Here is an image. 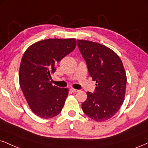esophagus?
<instances>
[{"label":"esophagus","mask_w":148,"mask_h":148,"mask_svg":"<svg viewBox=\"0 0 148 148\" xmlns=\"http://www.w3.org/2000/svg\"><path fill=\"white\" fill-rule=\"evenodd\" d=\"M70 90L71 91V92H78V91H79V90H77V89H74V88H70Z\"/></svg>","instance_id":"34e87169"}]
</instances>
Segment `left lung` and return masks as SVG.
<instances>
[{"instance_id":"1","label":"left lung","mask_w":148,"mask_h":148,"mask_svg":"<svg viewBox=\"0 0 148 148\" xmlns=\"http://www.w3.org/2000/svg\"><path fill=\"white\" fill-rule=\"evenodd\" d=\"M77 46L89 75L97 83L92 93L87 92L82 110L95 121H104L118 112L124 100L127 83L124 67L117 54L104 45L77 40Z\"/></svg>"}]
</instances>
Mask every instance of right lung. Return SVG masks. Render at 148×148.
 <instances>
[{"label":"right lung","mask_w":148,"mask_h":148,"mask_svg":"<svg viewBox=\"0 0 148 148\" xmlns=\"http://www.w3.org/2000/svg\"><path fill=\"white\" fill-rule=\"evenodd\" d=\"M75 47V38L47 39L34 43L24 53L20 66V86L31 110L40 117H54L62 111L69 89L53 86L51 73Z\"/></svg>","instance_id":"right-lung-1"}]
</instances>
